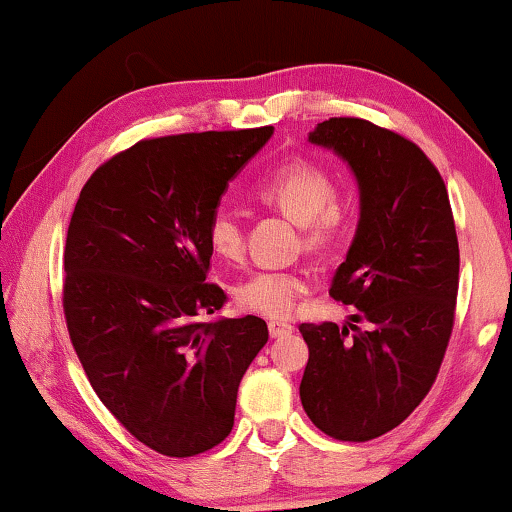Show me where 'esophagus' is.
I'll use <instances>...</instances> for the list:
<instances>
[{
    "label": "esophagus",
    "instance_id": "1",
    "mask_svg": "<svg viewBox=\"0 0 512 512\" xmlns=\"http://www.w3.org/2000/svg\"><path fill=\"white\" fill-rule=\"evenodd\" d=\"M268 331H270V338H284V335H289L293 331V326L286 324V321L272 319L268 324Z\"/></svg>",
    "mask_w": 512,
    "mask_h": 512
}]
</instances>
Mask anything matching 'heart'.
<instances>
[{
  "instance_id": "1",
  "label": "heart",
  "mask_w": 512,
  "mask_h": 512,
  "mask_svg": "<svg viewBox=\"0 0 512 512\" xmlns=\"http://www.w3.org/2000/svg\"><path fill=\"white\" fill-rule=\"evenodd\" d=\"M256 200L275 207L293 223L303 226L310 249L338 244L352 226V205L335 195L333 177L324 167L305 158H289L256 179L251 186ZM207 244L216 258L235 263L242 258V223L228 207L214 209L207 221ZM312 289L310 277L300 270H258L237 286L235 296L244 310L265 317H289L298 300Z\"/></svg>"
}]
</instances>
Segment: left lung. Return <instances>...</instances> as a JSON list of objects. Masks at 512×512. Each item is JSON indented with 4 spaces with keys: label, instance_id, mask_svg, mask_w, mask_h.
I'll use <instances>...</instances> for the list:
<instances>
[{
    "label": "left lung",
    "instance_id": "8db88e82",
    "mask_svg": "<svg viewBox=\"0 0 512 512\" xmlns=\"http://www.w3.org/2000/svg\"><path fill=\"white\" fill-rule=\"evenodd\" d=\"M310 142L338 153L359 184V228L328 293L370 331L300 324L310 349L300 401L326 436L366 443L396 429L436 382L457 307V230L443 177L410 139L328 118Z\"/></svg>",
    "mask_w": 512,
    "mask_h": 512
}]
</instances>
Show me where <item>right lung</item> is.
Returning a JSON list of instances; mask_svg holds the SVG:
<instances>
[{
    "instance_id": "obj_1",
    "label": "right lung",
    "mask_w": 512,
    "mask_h": 512,
    "mask_svg": "<svg viewBox=\"0 0 512 512\" xmlns=\"http://www.w3.org/2000/svg\"><path fill=\"white\" fill-rule=\"evenodd\" d=\"M272 125L142 139L97 167L65 244L67 331L90 387L151 450L193 457L235 422L237 387L268 324L198 321L226 303L207 284V221Z\"/></svg>"
}]
</instances>
